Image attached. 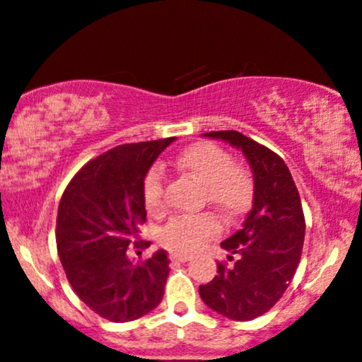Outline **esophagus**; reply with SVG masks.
<instances>
[{
    "mask_svg": "<svg viewBox=\"0 0 362 362\" xmlns=\"http://www.w3.org/2000/svg\"><path fill=\"white\" fill-rule=\"evenodd\" d=\"M171 261H177V262H188L191 256L189 254H185V252H171Z\"/></svg>",
    "mask_w": 362,
    "mask_h": 362,
    "instance_id": "34e87169",
    "label": "esophagus"
}]
</instances>
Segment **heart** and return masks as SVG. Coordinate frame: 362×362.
Returning <instances> with one entry per match:
<instances>
[{"mask_svg":"<svg viewBox=\"0 0 362 362\" xmlns=\"http://www.w3.org/2000/svg\"><path fill=\"white\" fill-rule=\"evenodd\" d=\"M181 171L191 174L203 185V199L223 214L237 216L247 210L254 197V177L247 168L233 163L232 156L211 142L194 144L176 159ZM146 206L163 211L168 197V174L159 164L148 168L142 181ZM222 230L218 218L211 214L174 216L160 230V242L176 252H191Z\"/></svg>","mask_w":362,"mask_h":362,"instance_id":"heart-1","label":"heart"}]
</instances>
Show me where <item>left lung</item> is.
<instances>
[{"instance_id":"obj_1","label":"left lung","mask_w":362,"mask_h":362,"mask_svg":"<svg viewBox=\"0 0 362 362\" xmlns=\"http://www.w3.org/2000/svg\"><path fill=\"white\" fill-rule=\"evenodd\" d=\"M205 135L244 152L254 174V202L240 230L222 242L233 262H218V274L199 286V296L220 315L247 322L273 308L290 286L303 249V208L290 169L276 152L237 130Z\"/></svg>"}]
</instances>
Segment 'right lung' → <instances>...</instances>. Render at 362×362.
<instances>
[{
  "instance_id": "right-lung-1",
  "label": "right lung",
  "mask_w": 362,
  "mask_h": 362,
  "mask_svg": "<svg viewBox=\"0 0 362 362\" xmlns=\"http://www.w3.org/2000/svg\"><path fill=\"white\" fill-rule=\"evenodd\" d=\"M176 137L123 144L95 157L64 189L55 242L67 281L81 301L110 322H130L163 301L169 274L165 250L142 262L129 259L142 247L146 223L142 181L152 163Z\"/></svg>"
}]
</instances>
